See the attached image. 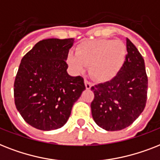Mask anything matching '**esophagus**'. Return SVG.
Instances as JSON below:
<instances>
[{
  "mask_svg": "<svg viewBox=\"0 0 160 160\" xmlns=\"http://www.w3.org/2000/svg\"><path fill=\"white\" fill-rule=\"evenodd\" d=\"M84 82H85V87H86L87 89H90V88H92V83H91L89 81H88L87 79L84 80Z\"/></svg>",
  "mask_w": 160,
  "mask_h": 160,
  "instance_id": "1",
  "label": "esophagus"
}]
</instances>
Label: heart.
I'll return each instance as SVG.
<instances>
[{
    "instance_id": "heart-1",
    "label": "heart",
    "mask_w": 160,
    "mask_h": 160,
    "mask_svg": "<svg viewBox=\"0 0 160 160\" xmlns=\"http://www.w3.org/2000/svg\"><path fill=\"white\" fill-rule=\"evenodd\" d=\"M126 48L119 40L99 39L85 41L71 53L68 62L77 72L90 66L91 75L99 82H108L121 71L126 60Z\"/></svg>"
}]
</instances>
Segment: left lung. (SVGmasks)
Wrapping results in <instances>:
<instances>
[{"mask_svg":"<svg viewBox=\"0 0 160 160\" xmlns=\"http://www.w3.org/2000/svg\"><path fill=\"white\" fill-rule=\"evenodd\" d=\"M127 54L121 71L111 81L91 88L93 120L106 131L128 127L144 111L147 100L148 78L145 61L132 42L126 38Z\"/></svg>","mask_w":160,"mask_h":160,"instance_id":"8db88e82","label":"left lung"}]
</instances>
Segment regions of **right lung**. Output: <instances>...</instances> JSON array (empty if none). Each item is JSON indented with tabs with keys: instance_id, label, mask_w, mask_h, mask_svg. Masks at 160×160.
Wrapping results in <instances>:
<instances>
[{
	"instance_id": "add662e5",
	"label": "right lung",
	"mask_w": 160,
	"mask_h": 160,
	"mask_svg": "<svg viewBox=\"0 0 160 160\" xmlns=\"http://www.w3.org/2000/svg\"><path fill=\"white\" fill-rule=\"evenodd\" d=\"M74 39L38 42L21 59L14 83L16 109L29 125L41 131L61 128L86 89L81 76L68 73Z\"/></svg>"
}]
</instances>
